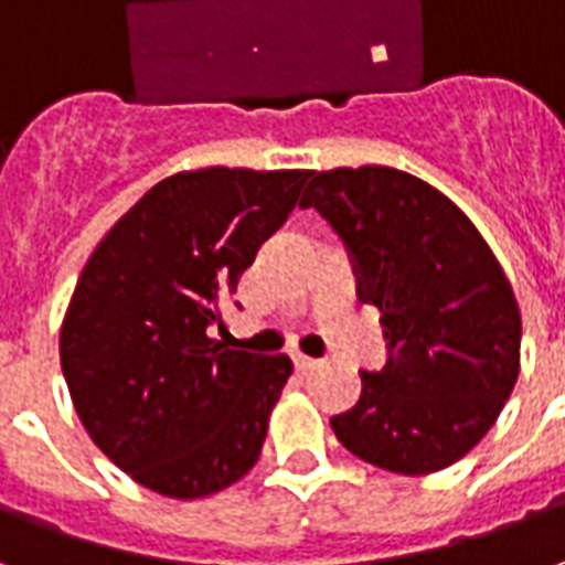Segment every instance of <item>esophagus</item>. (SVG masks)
Wrapping results in <instances>:
<instances>
[{
	"instance_id": "obj_1",
	"label": "esophagus",
	"mask_w": 565,
	"mask_h": 565,
	"mask_svg": "<svg viewBox=\"0 0 565 565\" xmlns=\"http://www.w3.org/2000/svg\"><path fill=\"white\" fill-rule=\"evenodd\" d=\"M294 363H296V369H299V372H311V369L320 366V360H315V356H306V354H296Z\"/></svg>"
}]
</instances>
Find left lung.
<instances>
[{"label":"left lung","instance_id":"obj_1","mask_svg":"<svg viewBox=\"0 0 565 565\" xmlns=\"http://www.w3.org/2000/svg\"><path fill=\"white\" fill-rule=\"evenodd\" d=\"M299 209L342 238L356 296L381 311L387 363L332 433L387 472H438L497 424L521 369V311L472 221L387 166L315 172Z\"/></svg>","mask_w":565,"mask_h":565}]
</instances>
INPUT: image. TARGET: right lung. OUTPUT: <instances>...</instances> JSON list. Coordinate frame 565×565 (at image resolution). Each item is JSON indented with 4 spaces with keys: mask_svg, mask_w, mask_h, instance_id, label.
Returning a JSON list of instances; mask_svg holds the SVG:
<instances>
[{
    "mask_svg": "<svg viewBox=\"0 0 565 565\" xmlns=\"http://www.w3.org/2000/svg\"><path fill=\"white\" fill-rule=\"evenodd\" d=\"M308 178L223 166L172 174L81 271L60 332L63 375L84 429L141 487L209 497L257 462L294 363L221 348L209 332Z\"/></svg>",
    "mask_w": 565,
    "mask_h": 565,
    "instance_id": "obj_1",
    "label": "right lung"
}]
</instances>
